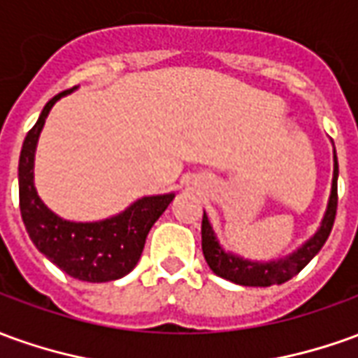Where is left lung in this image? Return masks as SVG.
<instances>
[{
    "label": "left lung",
    "instance_id": "8db88e82",
    "mask_svg": "<svg viewBox=\"0 0 358 358\" xmlns=\"http://www.w3.org/2000/svg\"><path fill=\"white\" fill-rule=\"evenodd\" d=\"M337 175H339V165H337V155H334V181H331V194L329 203L325 208L322 226L317 228L314 236L298 248L294 253L287 257L268 261V263H259V261H250L240 255H234L230 251L222 250V245L216 240V234L212 230L210 222L206 212L203 214V253L208 267L212 268L214 275L231 280L241 287H271V285H282L290 278L298 275L308 263L315 257V253L324 248L325 240L329 238L331 228L335 222V212H337Z\"/></svg>",
    "mask_w": 358,
    "mask_h": 358
}]
</instances>
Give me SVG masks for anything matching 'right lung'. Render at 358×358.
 I'll list each match as a JSON object with an SVG mask.
<instances>
[{"mask_svg":"<svg viewBox=\"0 0 358 358\" xmlns=\"http://www.w3.org/2000/svg\"><path fill=\"white\" fill-rule=\"evenodd\" d=\"M44 105L41 117L24 138L19 157V206L24 228L36 250L66 275L85 282H108L128 275L140 261L148 231L175 199L173 193L144 196L127 210L101 222H70L56 216L41 201L33 183L34 150L54 103Z\"/></svg>","mask_w":358,"mask_h":358,"instance_id":"right-lung-1","label":"right lung"}]
</instances>
